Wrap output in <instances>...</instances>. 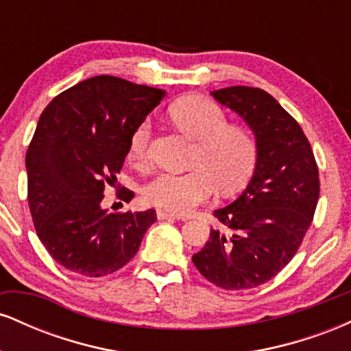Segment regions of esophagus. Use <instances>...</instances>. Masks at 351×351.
Returning <instances> with one entry per match:
<instances>
[{"mask_svg": "<svg viewBox=\"0 0 351 351\" xmlns=\"http://www.w3.org/2000/svg\"><path fill=\"white\" fill-rule=\"evenodd\" d=\"M156 217H158V219H168V221L178 219V216L173 215L170 211H165V209H158V211H156Z\"/></svg>", "mask_w": 351, "mask_h": 351, "instance_id": "34e87169", "label": "esophagus"}]
</instances>
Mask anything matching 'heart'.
<instances>
[{"instance_id": "heart-1", "label": "heart", "mask_w": 351, "mask_h": 351, "mask_svg": "<svg viewBox=\"0 0 351 351\" xmlns=\"http://www.w3.org/2000/svg\"><path fill=\"white\" fill-rule=\"evenodd\" d=\"M181 130L198 140L188 173L165 171L148 181L143 199L150 206L184 215L215 195L241 191L252 178L259 158L257 142L247 128L228 123L223 107L204 95H186L170 107ZM152 123L143 120L132 132L128 162L145 168L150 162Z\"/></svg>"}]
</instances>
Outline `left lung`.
<instances>
[{
    "label": "left lung",
    "instance_id": "8db88e82",
    "mask_svg": "<svg viewBox=\"0 0 351 351\" xmlns=\"http://www.w3.org/2000/svg\"><path fill=\"white\" fill-rule=\"evenodd\" d=\"M211 94L252 128L259 158L243 195L215 211L221 229H211L193 264L217 287L244 291L271 280L299 251L320 195L318 167L302 127L271 94L245 86Z\"/></svg>",
    "mask_w": 351,
    "mask_h": 351
}]
</instances>
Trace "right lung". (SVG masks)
<instances>
[{
    "label": "right lung",
    "instance_id": "add662e5",
    "mask_svg": "<svg viewBox=\"0 0 351 351\" xmlns=\"http://www.w3.org/2000/svg\"><path fill=\"white\" fill-rule=\"evenodd\" d=\"M163 97L162 88L95 75L56 95L39 117L26 152L27 203L39 241L67 271H119L156 221L155 209L107 213L100 203L107 186L120 188L132 132ZM117 193L134 198L123 186Z\"/></svg>",
    "mask_w": 351,
    "mask_h": 351
}]
</instances>
